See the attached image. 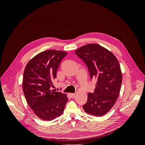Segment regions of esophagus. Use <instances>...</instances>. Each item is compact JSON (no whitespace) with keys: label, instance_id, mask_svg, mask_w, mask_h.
<instances>
[{"label":"esophagus","instance_id":"esophagus-1","mask_svg":"<svg viewBox=\"0 0 145 145\" xmlns=\"http://www.w3.org/2000/svg\"><path fill=\"white\" fill-rule=\"evenodd\" d=\"M75 94H73V93H70L69 94V95L71 96V98H73V97H74V96H75Z\"/></svg>","mask_w":145,"mask_h":145}]
</instances>
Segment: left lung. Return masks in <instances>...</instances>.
<instances>
[{
	"instance_id": "obj_1",
	"label": "left lung",
	"mask_w": 145,
	"mask_h": 145,
	"mask_svg": "<svg viewBox=\"0 0 145 145\" xmlns=\"http://www.w3.org/2000/svg\"><path fill=\"white\" fill-rule=\"evenodd\" d=\"M75 53L86 65L91 78L97 79L94 93L88 94L83 109L88 114L102 116L111 110L119 96L122 82L120 64L112 52L95 43L82 46Z\"/></svg>"
}]
</instances>
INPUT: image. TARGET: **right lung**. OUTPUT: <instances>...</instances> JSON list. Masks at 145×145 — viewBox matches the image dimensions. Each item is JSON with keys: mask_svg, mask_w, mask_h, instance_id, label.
I'll list each match as a JSON object with an SVG mask.
<instances>
[{"mask_svg": "<svg viewBox=\"0 0 145 145\" xmlns=\"http://www.w3.org/2000/svg\"><path fill=\"white\" fill-rule=\"evenodd\" d=\"M67 52L48 50L31 59L24 70L22 87L29 107L38 117L51 120L63 112L67 96L51 90L60 63Z\"/></svg>", "mask_w": 145, "mask_h": 145, "instance_id": "obj_1", "label": "right lung"}]
</instances>
